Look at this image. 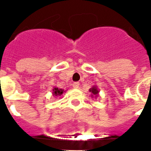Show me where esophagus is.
Instances as JSON below:
<instances>
[{"instance_id":"obj_1","label":"esophagus","mask_w":151,"mask_h":151,"mask_svg":"<svg viewBox=\"0 0 151 151\" xmlns=\"http://www.w3.org/2000/svg\"><path fill=\"white\" fill-rule=\"evenodd\" d=\"M73 88L76 89L78 88V87H79V83H78V82H74V83L73 84Z\"/></svg>"}]
</instances>
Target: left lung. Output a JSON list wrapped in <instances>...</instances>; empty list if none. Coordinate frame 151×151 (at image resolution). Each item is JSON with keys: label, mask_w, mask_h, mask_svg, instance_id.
<instances>
[{"label": "left lung", "mask_w": 151, "mask_h": 151, "mask_svg": "<svg viewBox=\"0 0 151 151\" xmlns=\"http://www.w3.org/2000/svg\"><path fill=\"white\" fill-rule=\"evenodd\" d=\"M89 91L91 92V97L93 98H97L98 96H99V89L97 88V85H94V86H92L90 89H89Z\"/></svg>", "instance_id": "left-lung-1"}]
</instances>
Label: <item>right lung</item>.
I'll return each mask as SVG.
<instances>
[{"instance_id": "add662e5", "label": "right lung", "mask_w": 151, "mask_h": 151, "mask_svg": "<svg viewBox=\"0 0 151 151\" xmlns=\"http://www.w3.org/2000/svg\"><path fill=\"white\" fill-rule=\"evenodd\" d=\"M64 92H66V91H64V89L58 88L57 87H54V88L52 90V94H53L54 97H57L62 95Z\"/></svg>"}]
</instances>
